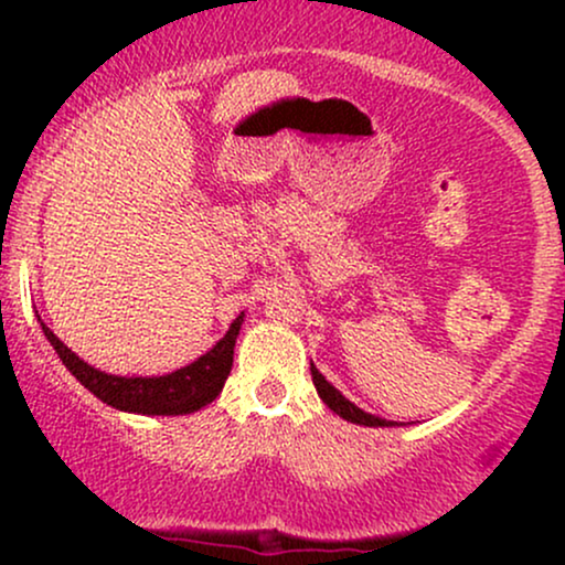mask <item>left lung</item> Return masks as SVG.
Listing matches in <instances>:
<instances>
[{
  "label": "left lung",
  "mask_w": 565,
  "mask_h": 565,
  "mask_svg": "<svg viewBox=\"0 0 565 565\" xmlns=\"http://www.w3.org/2000/svg\"><path fill=\"white\" fill-rule=\"evenodd\" d=\"M310 377H313V385H316V391H319L323 404L332 408L334 414H340L342 419H348V423L364 425V427H395L398 425V423H393V419L374 417V414H369V412H364V408L355 406L353 401H348L345 395L337 391L332 382L323 377V374L313 364H310Z\"/></svg>",
  "instance_id": "left-lung-1"
}]
</instances>
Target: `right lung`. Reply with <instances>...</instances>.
<instances>
[{
  "label": "right lung",
  "mask_w": 565,
  "mask_h": 565,
  "mask_svg": "<svg viewBox=\"0 0 565 565\" xmlns=\"http://www.w3.org/2000/svg\"><path fill=\"white\" fill-rule=\"evenodd\" d=\"M39 323H42V332L50 340V345L55 348L63 366L89 393L97 395L103 404L119 408V412L146 414V417H178V414L199 412V408L212 404L223 391L233 366V348H236L244 313L236 316V321L231 323L223 340H217L204 355H199L188 366L174 369L170 374H161V377H135V374L132 377H121V374L100 372V369L89 366L87 361L79 359L68 345H63L42 319H39Z\"/></svg>",
  "instance_id": "1"
}]
</instances>
